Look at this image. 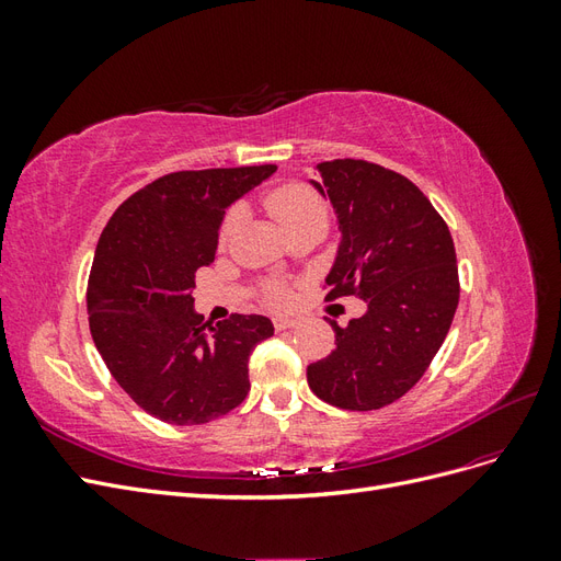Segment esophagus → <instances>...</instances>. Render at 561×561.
Masks as SVG:
<instances>
[{
  "instance_id": "34e87169",
  "label": "esophagus",
  "mask_w": 561,
  "mask_h": 561,
  "mask_svg": "<svg viewBox=\"0 0 561 561\" xmlns=\"http://www.w3.org/2000/svg\"><path fill=\"white\" fill-rule=\"evenodd\" d=\"M274 328H276L278 332L290 330V328H297V320H293V318H276V320H274Z\"/></svg>"
}]
</instances>
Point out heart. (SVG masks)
<instances>
[{"mask_svg":"<svg viewBox=\"0 0 561 561\" xmlns=\"http://www.w3.org/2000/svg\"><path fill=\"white\" fill-rule=\"evenodd\" d=\"M266 208L274 215L276 222L287 231L299 229L304 225H328V206L313 190H309L307 184H283L276 192H271L266 196ZM243 225V208H231L225 219L222 227H219V243L227 245L233 241V236L241 231ZM268 301L274 307H285L287 304V293L280 285H271L268 287Z\"/></svg>","mask_w":561,"mask_h":561,"instance_id":"obj_1","label":"heart"}]
</instances>
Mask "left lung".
Returning <instances> with one entry per match:
<instances>
[{
	"label": "left lung",
	"mask_w": 561,
	"mask_h": 561,
	"mask_svg": "<svg viewBox=\"0 0 561 561\" xmlns=\"http://www.w3.org/2000/svg\"><path fill=\"white\" fill-rule=\"evenodd\" d=\"M342 241L325 299L360 297L367 311L330 325L336 348L307 367L313 393L351 412L396 402L428 369L458 307L449 227L414 182L360 159L318 163Z\"/></svg>",
	"instance_id": "left-lung-1"
}]
</instances>
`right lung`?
<instances>
[{
	"instance_id": "right-lung-1",
	"label": "right lung",
	"mask_w": 561,
	"mask_h": 561,
	"mask_svg": "<svg viewBox=\"0 0 561 561\" xmlns=\"http://www.w3.org/2000/svg\"><path fill=\"white\" fill-rule=\"evenodd\" d=\"M276 165L163 175L126 198L100 236L87 304L98 353L130 400L173 426H198L239 407L248 360L274 334L264 316L203 322L194 278L215 260L233 201Z\"/></svg>"
}]
</instances>
